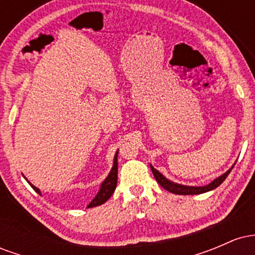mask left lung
Listing matches in <instances>:
<instances>
[{"label": "left lung", "instance_id": "left-lung-1", "mask_svg": "<svg viewBox=\"0 0 255 255\" xmlns=\"http://www.w3.org/2000/svg\"><path fill=\"white\" fill-rule=\"evenodd\" d=\"M234 166H231V168L228 170L225 174L222 175V176H219L216 178V180H213L211 183H209L207 186H203V187H192V186H183V184H177V183H174L171 182V181L166 180V178L163 176L162 174H160L159 171L156 170V169L153 168V166L151 165V170L153 172L154 177H156L157 182L160 184V186L163 187V188L166 189V191L174 193V194H178V195H193V194H201V193H205V192H209V191H212V189L217 188L219 184H222V182L225 180V178L228 177V175L230 174L231 169H233Z\"/></svg>", "mask_w": 255, "mask_h": 255}]
</instances>
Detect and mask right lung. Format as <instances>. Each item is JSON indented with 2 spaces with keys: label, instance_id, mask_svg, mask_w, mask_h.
I'll return each instance as SVG.
<instances>
[{
  "label": "right lung",
  "instance_id": "add662e5",
  "mask_svg": "<svg viewBox=\"0 0 255 255\" xmlns=\"http://www.w3.org/2000/svg\"><path fill=\"white\" fill-rule=\"evenodd\" d=\"M116 184H118V153L115 154V158H114V166L113 169H111L110 174L108 175V177L105 178L104 182L102 183L98 194L96 195L95 199L91 201L87 207H95V206H98V205L104 204L105 201L113 195V193L116 188ZM31 187L38 193V194H40V191L37 188V187H34L33 184H31Z\"/></svg>",
  "mask_w": 255,
  "mask_h": 255
}]
</instances>
